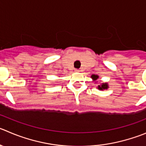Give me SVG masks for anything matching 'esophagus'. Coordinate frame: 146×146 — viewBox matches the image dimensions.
I'll list each match as a JSON object with an SVG mask.
<instances>
[{"instance_id": "1", "label": "esophagus", "mask_w": 146, "mask_h": 146, "mask_svg": "<svg viewBox=\"0 0 146 146\" xmlns=\"http://www.w3.org/2000/svg\"><path fill=\"white\" fill-rule=\"evenodd\" d=\"M75 72H81V71L80 70V69H75Z\"/></svg>"}]
</instances>
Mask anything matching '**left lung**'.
<instances>
[{
	"label": "left lung",
	"mask_w": 146,
	"mask_h": 146,
	"mask_svg": "<svg viewBox=\"0 0 146 146\" xmlns=\"http://www.w3.org/2000/svg\"><path fill=\"white\" fill-rule=\"evenodd\" d=\"M91 77L94 80H96L98 78V76L94 75V74H93V75L91 76ZM107 88H108V85H107L106 83H103L101 86L98 85V89L99 90H104V89H107Z\"/></svg>",
	"instance_id": "8db88e82"
}]
</instances>
